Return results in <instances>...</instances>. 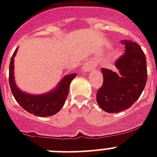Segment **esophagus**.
<instances>
[{
    "mask_svg": "<svg viewBox=\"0 0 157 157\" xmlns=\"http://www.w3.org/2000/svg\"><path fill=\"white\" fill-rule=\"evenodd\" d=\"M95 67H96V65H95V63L94 61L89 60L86 63H85V64L82 66V71L85 72H89L91 70L94 69Z\"/></svg>",
    "mask_w": 157,
    "mask_h": 157,
    "instance_id": "esophagus-1",
    "label": "esophagus"
}]
</instances>
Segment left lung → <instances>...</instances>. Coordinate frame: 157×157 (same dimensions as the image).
<instances>
[{
    "mask_svg": "<svg viewBox=\"0 0 157 157\" xmlns=\"http://www.w3.org/2000/svg\"><path fill=\"white\" fill-rule=\"evenodd\" d=\"M125 53L116 61L118 72L101 68L102 86L97 93V102L108 113L130 108L140 97L147 83L146 57L139 44L123 40Z\"/></svg>",
    "mask_w": 157,
    "mask_h": 157,
    "instance_id": "left-lung-1",
    "label": "left lung"
}]
</instances>
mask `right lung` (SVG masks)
I'll use <instances>...</instances> for the list:
<instances>
[{"instance_id":"1","label":"right lung","mask_w":157,"mask_h":157,"mask_svg":"<svg viewBox=\"0 0 157 157\" xmlns=\"http://www.w3.org/2000/svg\"><path fill=\"white\" fill-rule=\"evenodd\" d=\"M17 48L14 51L10 63L9 81L13 95L17 102L30 114L39 117H48L58 113L65 103L70 83L76 76V73L67 75L59 83L55 90L41 95H32L22 92L17 87L13 76V61Z\"/></svg>"}]
</instances>
